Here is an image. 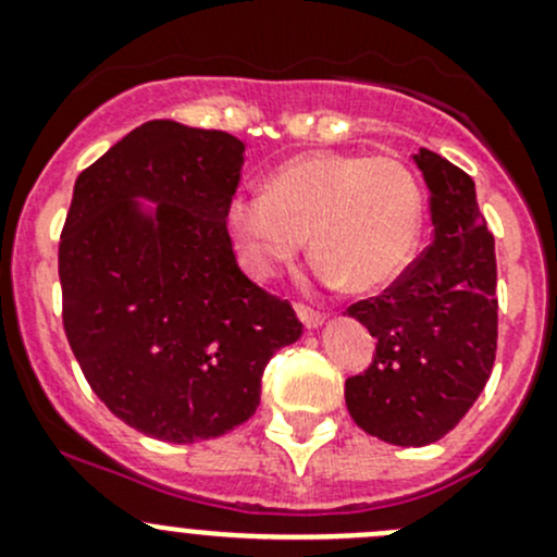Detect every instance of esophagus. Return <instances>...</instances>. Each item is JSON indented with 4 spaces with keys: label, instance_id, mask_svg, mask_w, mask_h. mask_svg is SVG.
Segmentation results:
<instances>
[{
    "label": "esophagus",
    "instance_id": "obj_1",
    "mask_svg": "<svg viewBox=\"0 0 557 557\" xmlns=\"http://www.w3.org/2000/svg\"><path fill=\"white\" fill-rule=\"evenodd\" d=\"M296 314H299V320L305 323V329H318V325H323V314L310 310V307L305 305H296Z\"/></svg>",
    "mask_w": 557,
    "mask_h": 557
}]
</instances>
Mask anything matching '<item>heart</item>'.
Returning a JSON list of instances; mask_svg holds the SVG:
<instances>
[{"label": "heart", "mask_w": 557, "mask_h": 557, "mask_svg": "<svg viewBox=\"0 0 557 557\" xmlns=\"http://www.w3.org/2000/svg\"><path fill=\"white\" fill-rule=\"evenodd\" d=\"M226 218L252 277H272L310 237L320 285L372 294L418 256L425 199L398 159L318 150L280 164L263 190L234 196Z\"/></svg>", "instance_id": "obj_1"}]
</instances>
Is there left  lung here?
Segmentation results:
<instances>
[{"mask_svg":"<svg viewBox=\"0 0 557 557\" xmlns=\"http://www.w3.org/2000/svg\"><path fill=\"white\" fill-rule=\"evenodd\" d=\"M434 243L377 299L352 305L377 339L374 361L345 383L358 429L387 445L423 447L458 425L491 377L498 339L496 245L474 180L420 148Z\"/></svg>","mask_w":557,"mask_h":557,"instance_id":"left-lung-1","label":"left lung"}]
</instances>
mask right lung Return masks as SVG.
Here are the masks:
<instances>
[{
	"mask_svg": "<svg viewBox=\"0 0 557 557\" xmlns=\"http://www.w3.org/2000/svg\"><path fill=\"white\" fill-rule=\"evenodd\" d=\"M243 164L232 134L148 121L75 180L59 243L66 339L107 409L153 440L243 425L269 358L301 336L294 307L234 256Z\"/></svg>",
	"mask_w": 557,
	"mask_h": 557,
	"instance_id": "add662e5",
	"label": "right lung"
}]
</instances>
